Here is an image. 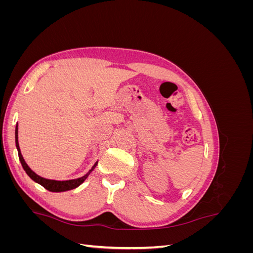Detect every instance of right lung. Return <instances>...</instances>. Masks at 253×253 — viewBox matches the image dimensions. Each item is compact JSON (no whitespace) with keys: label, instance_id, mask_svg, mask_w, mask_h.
Segmentation results:
<instances>
[{"label":"right lung","instance_id":"add662e5","mask_svg":"<svg viewBox=\"0 0 253 253\" xmlns=\"http://www.w3.org/2000/svg\"><path fill=\"white\" fill-rule=\"evenodd\" d=\"M16 147L18 149V154H19V159L21 162V165L23 167V169L26 172V174L29 176L30 178H32L34 181L38 182L39 185L43 186L45 189L50 191V192H64V191H68V190H72L79 187L81 183L87 178V176L90 174L91 171H94V169L96 168L98 162L93 166V168L80 178L77 179H71V180H53V179H46L44 177H41L38 174H36L30 168L28 167V165L25 163L24 158H23L22 154H21V151H20V147H19V142H18V124L16 126Z\"/></svg>","mask_w":253,"mask_h":253}]
</instances>
